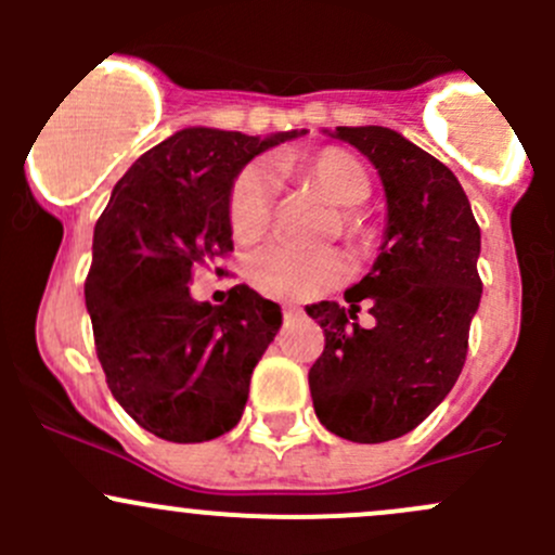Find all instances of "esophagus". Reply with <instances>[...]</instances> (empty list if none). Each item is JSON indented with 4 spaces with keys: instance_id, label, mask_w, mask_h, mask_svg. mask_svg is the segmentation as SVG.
I'll use <instances>...</instances> for the list:
<instances>
[{
    "instance_id": "1",
    "label": "esophagus",
    "mask_w": 555,
    "mask_h": 555,
    "mask_svg": "<svg viewBox=\"0 0 555 555\" xmlns=\"http://www.w3.org/2000/svg\"><path fill=\"white\" fill-rule=\"evenodd\" d=\"M284 319H298L300 317V313H304V311H300V309H295V306H284Z\"/></svg>"
}]
</instances>
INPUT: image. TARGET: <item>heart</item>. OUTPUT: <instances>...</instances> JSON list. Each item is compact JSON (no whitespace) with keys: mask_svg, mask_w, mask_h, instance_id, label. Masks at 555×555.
Returning a JSON list of instances; mask_svg holds the SVG:
<instances>
[{"mask_svg":"<svg viewBox=\"0 0 555 555\" xmlns=\"http://www.w3.org/2000/svg\"><path fill=\"white\" fill-rule=\"evenodd\" d=\"M279 166L284 171L306 173L335 206L346 211L365 206L373 193L365 166L344 150H322L306 160L284 158ZM273 198H276V173L271 166L249 164L238 171L228 198V222L236 242L249 244L266 233ZM340 233L346 238H360V217L344 215ZM244 276L266 298L309 300L335 287L346 276V262L335 249H295V246L268 244L251 251L244 266Z\"/></svg>","mask_w":555,"mask_h":555,"instance_id":"1","label":"heart"}]
</instances>
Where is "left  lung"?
<instances>
[{
  "instance_id": "obj_1",
  "label": "left lung",
  "mask_w": 555,
  "mask_h": 555,
  "mask_svg": "<svg viewBox=\"0 0 555 555\" xmlns=\"http://www.w3.org/2000/svg\"><path fill=\"white\" fill-rule=\"evenodd\" d=\"M378 169L384 244L346 304L306 306L324 330L309 371L317 418L351 443H384L416 429L456 384L483 284L480 228L449 166L384 126H338ZM377 319L365 331L356 313Z\"/></svg>"
}]
</instances>
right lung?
I'll return each mask as SVG.
<instances>
[{"mask_svg": "<svg viewBox=\"0 0 555 555\" xmlns=\"http://www.w3.org/2000/svg\"><path fill=\"white\" fill-rule=\"evenodd\" d=\"M300 133L182 128L122 173L93 228L86 306L99 362L112 397L155 438L204 443L242 418L282 309L246 284L225 306L198 304L188 284L233 249L238 171Z\"/></svg>", "mask_w": 555, "mask_h": 555, "instance_id": "add662e5", "label": "right lung"}]
</instances>
